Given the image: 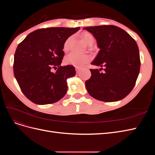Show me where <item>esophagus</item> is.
<instances>
[{"instance_id": "esophagus-1", "label": "esophagus", "mask_w": 155, "mask_h": 155, "mask_svg": "<svg viewBox=\"0 0 155 155\" xmlns=\"http://www.w3.org/2000/svg\"><path fill=\"white\" fill-rule=\"evenodd\" d=\"M76 72L78 74L79 73V72H80V69H79V68H76Z\"/></svg>"}]
</instances>
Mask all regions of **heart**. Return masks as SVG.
Listing matches in <instances>:
<instances>
[{"instance_id":"heart-1","label":"heart","mask_w":155,"mask_h":155,"mask_svg":"<svg viewBox=\"0 0 155 155\" xmlns=\"http://www.w3.org/2000/svg\"><path fill=\"white\" fill-rule=\"evenodd\" d=\"M81 38L85 43L88 45L91 46L94 43V37L88 32H84L81 35ZM73 41V37H69L65 41L63 45V50L67 51L70 49V46ZM91 59L90 55H79L76 53H70L67 55L64 58V63L68 65H72L77 68L83 67L86 63L89 62Z\"/></svg>"}]
</instances>
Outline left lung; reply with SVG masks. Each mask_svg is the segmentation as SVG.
<instances>
[{
  "label": "left lung",
  "instance_id": "1",
  "mask_svg": "<svg viewBox=\"0 0 155 155\" xmlns=\"http://www.w3.org/2000/svg\"><path fill=\"white\" fill-rule=\"evenodd\" d=\"M100 50L92 64L104 67V72L90 69L91 78L85 81L86 88L92 97L113 102L124 99L133 90L140 68L137 42L128 33L113 25L89 26Z\"/></svg>",
  "mask_w": 155,
  "mask_h": 155
}]
</instances>
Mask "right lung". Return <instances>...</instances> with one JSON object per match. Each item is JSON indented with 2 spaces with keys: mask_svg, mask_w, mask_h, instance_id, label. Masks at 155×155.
Segmentation results:
<instances>
[{
  "mask_svg": "<svg viewBox=\"0 0 155 155\" xmlns=\"http://www.w3.org/2000/svg\"><path fill=\"white\" fill-rule=\"evenodd\" d=\"M80 28H48L30 33L18 45L14 55V76L25 96L33 103L46 105L63 98L67 79L76 75L72 65L62 67L63 45ZM53 68L58 69L55 73Z\"/></svg>",
  "mask_w": 155,
  "mask_h": 155,
  "instance_id": "obj_1",
  "label": "right lung"
}]
</instances>
